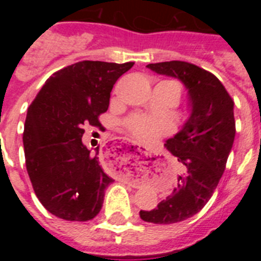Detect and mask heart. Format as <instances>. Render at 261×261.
<instances>
[{
  "label": "heart",
  "instance_id": "heart-1",
  "mask_svg": "<svg viewBox=\"0 0 261 261\" xmlns=\"http://www.w3.org/2000/svg\"><path fill=\"white\" fill-rule=\"evenodd\" d=\"M165 82L172 85L176 90L177 96L180 98V87H179V85L171 82V81H165ZM125 126L133 137L137 138L138 141L145 142V144L155 141L156 138L166 135V132H167V124L163 120L154 119V117H149L140 114L129 116L125 120Z\"/></svg>",
  "mask_w": 261,
  "mask_h": 261
}]
</instances>
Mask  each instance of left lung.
Returning <instances> with one entry per match:
<instances>
[{
  "label": "left lung",
  "instance_id": "8db88e82",
  "mask_svg": "<svg viewBox=\"0 0 261 261\" xmlns=\"http://www.w3.org/2000/svg\"><path fill=\"white\" fill-rule=\"evenodd\" d=\"M158 74L177 78L188 90L191 116L165 146L181 163L177 184L153 211H141L146 222H180L199 213L213 195L235 137L234 102L221 81L186 61L149 64Z\"/></svg>",
  "mask_w": 261,
  "mask_h": 261
}]
</instances>
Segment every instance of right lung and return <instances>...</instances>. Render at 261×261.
Instances as JSON below:
<instances>
[{
  "label": "right lung",
  "instance_id": "obj_1",
  "mask_svg": "<svg viewBox=\"0 0 261 261\" xmlns=\"http://www.w3.org/2000/svg\"><path fill=\"white\" fill-rule=\"evenodd\" d=\"M135 62L85 61L53 73L27 110L23 130L26 167L41 205L66 221H89L100 212L114 179L98 150L84 144L85 126L102 124L115 82Z\"/></svg>",
  "mask_w": 261,
  "mask_h": 261
}]
</instances>
